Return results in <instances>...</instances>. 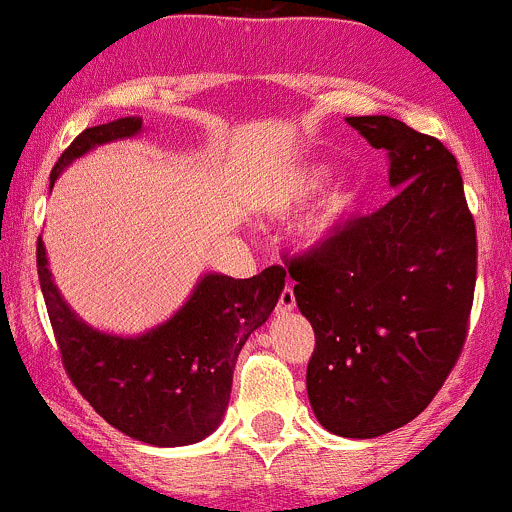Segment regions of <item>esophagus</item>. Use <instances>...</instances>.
I'll return each mask as SVG.
<instances>
[{
	"instance_id": "obj_1",
	"label": "esophagus",
	"mask_w": 512,
	"mask_h": 512,
	"mask_svg": "<svg viewBox=\"0 0 512 512\" xmlns=\"http://www.w3.org/2000/svg\"><path fill=\"white\" fill-rule=\"evenodd\" d=\"M294 289H292V285H287L285 289H282V294H280V302H277V314H287V312H292L294 309Z\"/></svg>"
}]
</instances>
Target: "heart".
I'll return each instance as SVG.
<instances>
[{"mask_svg":"<svg viewBox=\"0 0 512 512\" xmlns=\"http://www.w3.org/2000/svg\"><path fill=\"white\" fill-rule=\"evenodd\" d=\"M324 183H327V168L299 170V173H294V178L289 180L285 188H282V193L277 195V200L272 208L280 210L282 213V210H289L292 205L304 203V200H309L312 195H317L319 190H322ZM352 205H354L352 195H339V198H334L332 203H329L327 208H324L322 213H319L317 218L307 225L309 240H322V237H327L329 232L334 230V225H337L339 220H342L344 215L352 210Z\"/></svg>","mask_w":512,"mask_h":512,"instance_id":"1","label":"heart"}]
</instances>
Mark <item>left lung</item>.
I'll use <instances>...</instances> for the list:
<instances>
[{"instance_id": "left-lung-1", "label": "left lung", "mask_w": 512, "mask_h": 512, "mask_svg": "<svg viewBox=\"0 0 512 512\" xmlns=\"http://www.w3.org/2000/svg\"><path fill=\"white\" fill-rule=\"evenodd\" d=\"M349 123L389 158L396 195L287 257L314 329L307 394L327 431L376 438L431 404L468 337L478 240L456 156L391 116Z\"/></svg>"}]
</instances>
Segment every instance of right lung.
<instances>
[{"instance_id":"right-lung-1","label":"right lung","mask_w":512,"mask_h":512,"mask_svg":"<svg viewBox=\"0 0 512 512\" xmlns=\"http://www.w3.org/2000/svg\"><path fill=\"white\" fill-rule=\"evenodd\" d=\"M141 126L133 116L86 128L56 160L51 185L71 160L101 143L136 136ZM36 272L71 384L113 428L151 446H188L218 428L237 354L285 289L280 265L247 280L205 275L173 319L143 337L123 339L96 332L71 312L51 280L41 237Z\"/></svg>"}]
</instances>
